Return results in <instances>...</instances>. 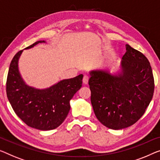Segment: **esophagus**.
<instances>
[{"label": "esophagus", "mask_w": 160, "mask_h": 160, "mask_svg": "<svg viewBox=\"0 0 160 160\" xmlns=\"http://www.w3.org/2000/svg\"><path fill=\"white\" fill-rule=\"evenodd\" d=\"M88 80H89V77H88V75H84V77H83V80H82V82L84 84H88Z\"/></svg>", "instance_id": "esophagus-1"}]
</instances>
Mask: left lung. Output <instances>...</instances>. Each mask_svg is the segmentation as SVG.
Instances as JSON below:
<instances>
[{"mask_svg": "<svg viewBox=\"0 0 160 160\" xmlns=\"http://www.w3.org/2000/svg\"><path fill=\"white\" fill-rule=\"evenodd\" d=\"M121 72H90V101L95 115L111 129H122L142 117L154 94V81L148 59L142 52L126 44Z\"/></svg>", "mask_w": 160, "mask_h": 160, "instance_id": "1", "label": "left lung"}]
</instances>
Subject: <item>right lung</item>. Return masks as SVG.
Returning a JSON list of instances; mask_svg holds the SVG:
<instances>
[{
  "mask_svg": "<svg viewBox=\"0 0 160 160\" xmlns=\"http://www.w3.org/2000/svg\"><path fill=\"white\" fill-rule=\"evenodd\" d=\"M38 41L26 49H30ZM23 50L17 52L10 64L6 81V94L14 112L26 124L42 131L60 126L70 111V101L82 84L83 75L61 80L46 89L26 84L19 73L18 62Z\"/></svg>",
  "mask_w": 160,
  "mask_h": 160,
  "instance_id": "add662e5",
  "label": "right lung"
}]
</instances>
